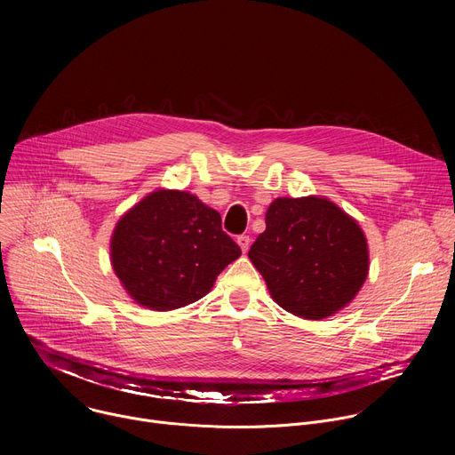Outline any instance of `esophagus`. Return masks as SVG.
Segmentation results:
<instances>
[{"label": "esophagus", "mask_w": 455, "mask_h": 455, "mask_svg": "<svg viewBox=\"0 0 455 455\" xmlns=\"http://www.w3.org/2000/svg\"><path fill=\"white\" fill-rule=\"evenodd\" d=\"M237 244H239V248L243 250V251H248V248H250V237L248 235H237Z\"/></svg>", "instance_id": "1"}]
</instances>
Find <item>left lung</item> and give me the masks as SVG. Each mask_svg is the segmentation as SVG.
Here are the masks:
<instances>
[{"instance_id": "left-lung-1", "label": "left lung", "mask_w": 455, "mask_h": 455, "mask_svg": "<svg viewBox=\"0 0 455 455\" xmlns=\"http://www.w3.org/2000/svg\"><path fill=\"white\" fill-rule=\"evenodd\" d=\"M248 257L272 299L307 320L346 307L369 274L363 230L333 202L318 196L274 200L267 230L257 235Z\"/></svg>"}]
</instances>
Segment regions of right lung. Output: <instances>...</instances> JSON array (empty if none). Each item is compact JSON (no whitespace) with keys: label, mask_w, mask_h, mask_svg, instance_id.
<instances>
[{"label":"right lung","mask_w":455,"mask_h":455,"mask_svg":"<svg viewBox=\"0 0 455 455\" xmlns=\"http://www.w3.org/2000/svg\"><path fill=\"white\" fill-rule=\"evenodd\" d=\"M239 255L220 212L183 190L148 194L111 235V267L124 290L155 311L200 300Z\"/></svg>","instance_id":"1"}]
</instances>
